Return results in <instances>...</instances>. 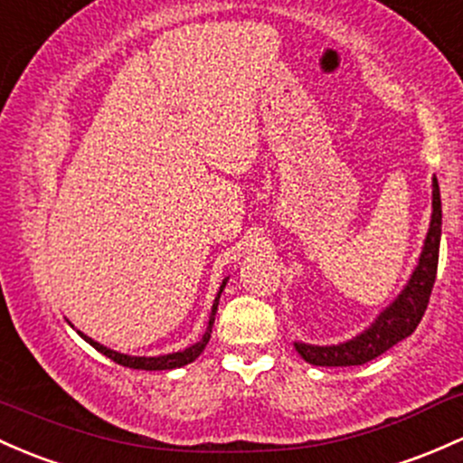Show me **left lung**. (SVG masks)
<instances>
[{
  "mask_svg": "<svg viewBox=\"0 0 463 463\" xmlns=\"http://www.w3.org/2000/svg\"><path fill=\"white\" fill-rule=\"evenodd\" d=\"M439 241H441V198L439 183L432 176V213L429 233H426L424 247H421L420 260L411 278L406 280L404 289L397 293L395 300L380 316L366 326L364 331L357 333L351 340L340 342V345H307V342H293L296 351L305 362L313 366H357L375 360L397 342L409 337L420 325L429 298L435 285L437 262H439Z\"/></svg>",
  "mask_w": 463,
  "mask_h": 463,
  "instance_id": "left-lung-1",
  "label": "left lung"
}]
</instances>
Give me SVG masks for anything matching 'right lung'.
Returning a JSON list of instances; mask_svg holds the SVG:
<instances>
[{
  "label": "right lung",
  "mask_w": 463,
  "mask_h": 463,
  "mask_svg": "<svg viewBox=\"0 0 463 463\" xmlns=\"http://www.w3.org/2000/svg\"><path fill=\"white\" fill-rule=\"evenodd\" d=\"M227 280H230V278H225V280H222L221 289H218V293H216V300H213L212 313H210V322H207V329H205V333H203V337L196 342V345L187 346V349H183V351L167 353V355H154V357L128 355V353H118V351H114V349H108V346L99 345L97 340L88 337L86 333H81V331H77V333L83 337V340L88 342V345L94 346V349H97L99 353H103V355H106V357H110V360L117 362V364L128 366V369H141V371H172V369H181V366L190 364V362L196 360V357L201 355L203 351H205L207 342H210V337H212V326H213V317H216V311H218V300H221V293H222V289H225Z\"/></svg>",
  "instance_id": "obj_1"
}]
</instances>
